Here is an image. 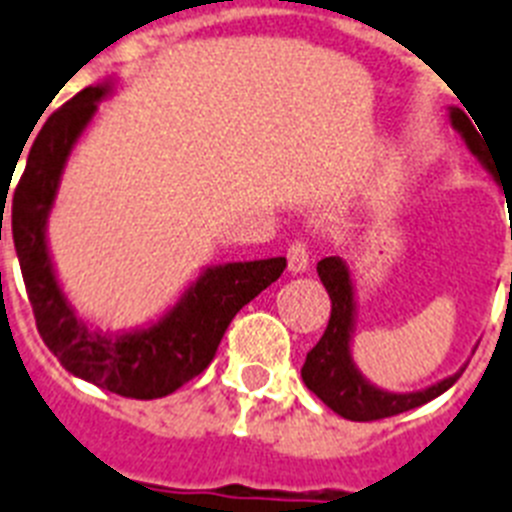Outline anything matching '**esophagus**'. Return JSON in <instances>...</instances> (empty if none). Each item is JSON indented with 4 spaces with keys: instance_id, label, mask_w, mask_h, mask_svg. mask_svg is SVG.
<instances>
[{
    "instance_id": "esophagus-1",
    "label": "esophagus",
    "mask_w": 512,
    "mask_h": 512,
    "mask_svg": "<svg viewBox=\"0 0 512 512\" xmlns=\"http://www.w3.org/2000/svg\"><path fill=\"white\" fill-rule=\"evenodd\" d=\"M308 269V251L301 243H293L287 248V272L290 274H303Z\"/></svg>"
}]
</instances>
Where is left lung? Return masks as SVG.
I'll list each match as a JSON object with an SVG mask.
<instances>
[{
    "instance_id": "obj_1",
    "label": "left lung",
    "mask_w": 512,
    "mask_h": 512,
    "mask_svg": "<svg viewBox=\"0 0 512 512\" xmlns=\"http://www.w3.org/2000/svg\"><path fill=\"white\" fill-rule=\"evenodd\" d=\"M450 125L458 130L468 151L492 172L487 159V143L481 141V130L476 133V128L471 125L463 109L450 107ZM316 272H319L322 285L327 287L332 314H329V324L324 329L322 340L316 342L314 350L306 356L301 377L308 390L314 392L327 408H332L337 416L348 418V421H377V418L398 416V413L411 411V408L439 398L442 392H447L458 382L466 363L450 377L439 379V382L416 392H390L371 384L353 361L358 303L356 282H353L350 266L340 256H327V259L316 264Z\"/></svg>"
}]
</instances>
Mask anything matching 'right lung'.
Returning <instances> with one entry per match:
<instances>
[{
    "instance_id": "right-lung-1",
    "label": "right lung",
    "mask_w": 512,
    "mask_h": 512,
    "mask_svg": "<svg viewBox=\"0 0 512 512\" xmlns=\"http://www.w3.org/2000/svg\"><path fill=\"white\" fill-rule=\"evenodd\" d=\"M114 91V78L83 88L38 130L12 198V240L36 327L59 363L73 377L101 390L154 400L175 392L209 366L232 316L272 285L287 261L274 256L204 266L162 316L141 327L112 332L83 319L62 290L46 225L70 154L94 122L101 101Z\"/></svg>"
}]
</instances>
